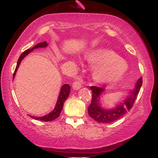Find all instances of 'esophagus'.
I'll return each instance as SVG.
<instances>
[{"label": "esophagus", "instance_id": "1", "mask_svg": "<svg viewBox=\"0 0 158 158\" xmlns=\"http://www.w3.org/2000/svg\"><path fill=\"white\" fill-rule=\"evenodd\" d=\"M81 87V84L79 81H75L72 84V88H73V90H79L80 89Z\"/></svg>", "mask_w": 158, "mask_h": 158}]
</instances>
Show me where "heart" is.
Here are the masks:
<instances>
[{
	"mask_svg": "<svg viewBox=\"0 0 158 158\" xmlns=\"http://www.w3.org/2000/svg\"><path fill=\"white\" fill-rule=\"evenodd\" d=\"M88 61L96 65L94 79L98 83H108L120 79L128 71V64L116 52L109 50H97L88 56Z\"/></svg>",
	"mask_w": 158,
	"mask_h": 158,
	"instance_id": "obj_1",
	"label": "heart"
}]
</instances>
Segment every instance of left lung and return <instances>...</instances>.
<instances>
[{
  "instance_id": "obj_1",
  "label": "left lung",
  "mask_w": 158,
  "mask_h": 158,
  "mask_svg": "<svg viewBox=\"0 0 158 158\" xmlns=\"http://www.w3.org/2000/svg\"><path fill=\"white\" fill-rule=\"evenodd\" d=\"M142 83L143 79L140 77L136 83L135 88L130 90V95L112 108H104L100 105V97L106 90L105 88L91 86L92 100L88 108V114L94 120L100 123H109L117 120L132 108L142 86Z\"/></svg>"
}]
</instances>
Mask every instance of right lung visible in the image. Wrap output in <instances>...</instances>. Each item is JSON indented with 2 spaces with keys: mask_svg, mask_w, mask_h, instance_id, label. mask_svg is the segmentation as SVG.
<instances>
[{
  "mask_svg": "<svg viewBox=\"0 0 158 158\" xmlns=\"http://www.w3.org/2000/svg\"><path fill=\"white\" fill-rule=\"evenodd\" d=\"M48 44L46 42V41H44V42L39 43V44H36L35 46H34L33 48L31 49H28V50H25L24 52L20 56L19 60H18L17 62V65H16V68L15 70V72L13 73V79L15 78V76L16 74V72H17L18 68H19L20 64H21V61L23 60V58L25 56H27L28 55L30 52H31L34 49H37V48H44L48 47ZM70 87L68 84H64V85H62L61 88V90L60 93H59V97H58V100L56 102V106L54 108V109L52 110L51 112H50L47 115L43 116V117H34V116H30L32 118L35 119H38V120H41V121H45V122H49V121H52L54 119L57 118L59 115H60V113L62 110L63 106H64V101L66 100L67 98L68 97L69 94H70Z\"/></svg>",
  "mask_w": 158,
  "mask_h": 158,
  "instance_id": "add662e5",
  "label": "right lung"
}]
</instances>
